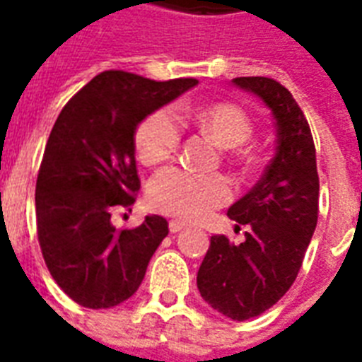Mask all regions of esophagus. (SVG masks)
Instances as JSON below:
<instances>
[{
    "mask_svg": "<svg viewBox=\"0 0 362 362\" xmlns=\"http://www.w3.org/2000/svg\"><path fill=\"white\" fill-rule=\"evenodd\" d=\"M186 223L184 221H178V220H170L169 221V231L170 233H180L182 229H186Z\"/></svg>",
    "mask_w": 362,
    "mask_h": 362,
    "instance_id": "1",
    "label": "esophagus"
}]
</instances>
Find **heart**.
Instances as JSON below:
<instances>
[{
	"mask_svg": "<svg viewBox=\"0 0 362 362\" xmlns=\"http://www.w3.org/2000/svg\"><path fill=\"white\" fill-rule=\"evenodd\" d=\"M182 124L195 125L212 136L235 165L252 163V153L240 150L252 135L250 116L233 103H210L203 107H163L150 112L135 131V148L142 163L159 165L170 159L180 146ZM231 186L221 175H193L170 167L153 176L148 187V203L161 214L180 220H203L214 209L231 199Z\"/></svg>",
	"mask_w": 362,
	"mask_h": 362,
	"instance_id": "heart-1",
	"label": "heart"
}]
</instances>
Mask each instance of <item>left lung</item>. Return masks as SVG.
<instances>
[{"label":"left lung","instance_id":"obj_1","mask_svg":"<svg viewBox=\"0 0 362 362\" xmlns=\"http://www.w3.org/2000/svg\"><path fill=\"white\" fill-rule=\"evenodd\" d=\"M233 82L272 110L276 153L261 180L227 210L247 227L246 240L237 246L226 235L210 238L197 287L212 308L244 321L274 306L297 278L317 226L320 176L308 120L291 92L267 76Z\"/></svg>","mask_w":362,"mask_h":362}]
</instances>
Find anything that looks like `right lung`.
Wrapping results in <instances>:
<instances>
[{"label": "right lung", "instance_id": "right-lung-1", "mask_svg": "<svg viewBox=\"0 0 362 362\" xmlns=\"http://www.w3.org/2000/svg\"><path fill=\"white\" fill-rule=\"evenodd\" d=\"M195 84L103 71L67 101L50 131L37 175V238L56 284L84 308L127 300L169 235L161 216L133 229H116L110 216L131 212L141 189L136 125Z\"/></svg>", "mask_w": 362, "mask_h": 362}]
</instances>
